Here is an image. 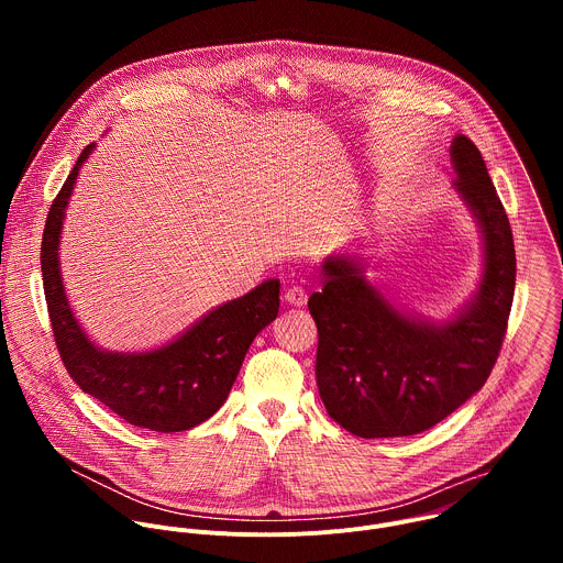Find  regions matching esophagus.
Listing matches in <instances>:
<instances>
[{
	"mask_svg": "<svg viewBox=\"0 0 563 563\" xmlns=\"http://www.w3.org/2000/svg\"><path fill=\"white\" fill-rule=\"evenodd\" d=\"M283 298H285V302L291 305V307H302V305L307 302V291H305V287L294 285V287H287V291H285Z\"/></svg>",
	"mask_w": 563,
	"mask_h": 563,
	"instance_id": "34e87169",
	"label": "esophagus"
}]
</instances>
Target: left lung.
<instances>
[{
	"label": "left lung",
	"instance_id": "1",
	"mask_svg": "<svg viewBox=\"0 0 563 563\" xmlns=\"http://www.w3.org/2000/svg\"><path fill=\"white\" fill-rule=\"evenodd\" d=\"M454 189L484 238L476 294L441 323L406 313L365 278L356 256L325 258L309 296L318 328L316 383L328 415L363 439L430 430L488 380L515 296L512 229L484 157L465 135L450 146Z\"/></svg>",
	"mask_w": 563,
	"mask_h": 563
}]
</instances>
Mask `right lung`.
Instances as JSON below:
<instances>
[{"mask_svg":"<svg viewBox=\"0 0 563 563\" xmlns=\"http://www.w3.org/2000/svg\"><path fill=\"white\" fill-rule=\"evenodd\" d=\"M93 148L96 144H89L79 153L51 205L42 235L44 294L62 363L79 389L126 423L153 432L191 430L220 410L252 341L276 320L280 280L269 278L250 294L211 309L187 332L157 350H100L77 323L59 274L66 205Z\"/></svg>","mask_w":563,"mask_h":563,"instance_id":"obj_1","label":"right lung"}]
</instances>
